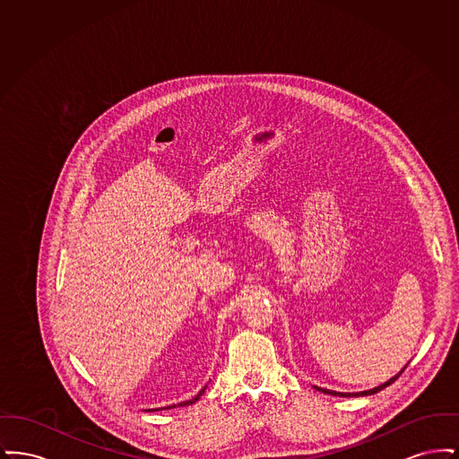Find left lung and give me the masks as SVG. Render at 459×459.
<instances>
[{
	"label": "left lung",
	"instance_id": "left-lung-1",
	"mask_svg": "<svg viewBox=\"0 0 459 459\" xmlns=\"http://www.w3.org/2000/svg\"><path fill=\"white\" fill-rule=\"evenodd\" d=\"M406 368V367H404ZM404 368L403 370L399 371L397 375H394L393 378L391 380H387V382H384L382 385H378V387H373V389H370V391H363V393H335V391H330V389H322V387H316V385H313L316 391H320V393H325L330 394V395H342V397H356V395H371V394L378 393V391H382V389H385L387 385H391L393 382H395L397 378H399V375L404 371Z\"/></svg>",
	"mask_w": 459,
	"mask_h": 459
}]
</instances>
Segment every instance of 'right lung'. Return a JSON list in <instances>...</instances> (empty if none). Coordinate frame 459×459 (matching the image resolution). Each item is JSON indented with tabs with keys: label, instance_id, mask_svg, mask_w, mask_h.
<instances>
[{
	"label": "right lung",
	"instance_id": "obj_1",
	"mask_svg": "<svg viewBox=\"0 0 459 459\" xmlns=\"http://www.w3.org/2000/svg\"><path fill=\"white\" fill-rule=\"evenodd\" d=\"M204 389H206V387H203V389H201V391H199V393H197V395H195V397H193V399H189V401H184V403H180V404H177V406H189V404H193V403H196L197 399H199V397H201V395H203V393H204ZM169 408H175V404H174V406H169ZM156 410H158V408H156ZM163 410H165V408H163ZM148 411H153V410H148Z\"/></svg>",
	"mask_w": 459,
	"mask_h": 459
}]
</instances>
